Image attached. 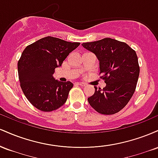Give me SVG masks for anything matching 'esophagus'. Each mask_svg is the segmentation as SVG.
<instances>
[{"label": "esophagus", "instance_id": "34e87169", "mask_svg": "<svg viewBox=\"0 0 158 158\" xmlns=\"http://www.w3.org/2000/svg\"><path fill=\"white\" fill-rule=\"evenodd\" d=\"M76 85H79V86H81V87H84L85 86V84H84V83H79V82H77L75 83Z\"/></svg>", "mask_w": 158, "mask_h": 158}]
</instances>
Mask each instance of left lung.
<instances>
[{"label":"left lung","mask_w":158,"mask_h":158,"mask_svg":"<svg viewBox=\"0 0 158 158\" xmlns=\"http://www.w3.org/2000/svg\"><path fill=\"white\" fill-rule=\"evenodd\" d=\"M81 45L97 56L100 79L106 83L102 89L94 87L95 92L88 98V102L99 114L117 113L128 104L137 86L139 66L135 50L110 38Z\"/></svg>","instance_id":"1"}]
</instances>
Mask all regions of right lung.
I'll list each match as a JSON object with an SVG mask.
<instances>
[{
  "instance_id": "1",
  "label": "right lung",
  "mask_w": 158,
  "mask_h": 158,
  "mask_svg": "<svg viewBox=\"0 0 158 158\" xmlns=\"http://www.w3.org/2000/svg\"><path fill=\"white\" fill-rule=\"evenodd\" d=\"M79 44L48 36L24 49L18 62L20 85L27 99L37 109L52 111L66 102L73 83L56 80L52 74Z\"/></svg>"
}]
</instances>
